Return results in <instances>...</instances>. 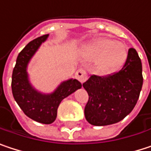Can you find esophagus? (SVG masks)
I'll list each match as a JSON object with an SVG mask.
<instances>
[{
    "label": "esophagus",
    "mask_w": 151,
    "mask_h": 151,
    "mask_svg": "<svg viewBox=\"0 0 151 151\" xmlns=\"http://www.w3.org/2000/svg\"><path fill=\"white\" fill-rule=\"evenodd\" d=\"M87 77H88L87 73L83 68H80L76 72V78L81 83H84L85 81L87 80Z\"/></svg>",
    "instance_id": "1"
}]
</instances>
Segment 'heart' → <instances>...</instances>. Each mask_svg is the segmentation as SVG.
I'll list each match as a JSON object with an SVG mask.
<instances>
[{
    "label": "heart",
    "mask_w": 151,
    "mask_h": 151,
    "mask_svg": "<svg viewBox=\"0 0 151 151\" xmlns=\"http://www.w3.org/2000/svg\"><path fill=\"white\" fill-rule=\"evenodd\" d=\"M85 56L96 61V71L100 76L117 72L128 58V47L122 42L109 37H99L84 48Z\"/></svg>",
    "instance_id": "obj_1"
}]
</instances>
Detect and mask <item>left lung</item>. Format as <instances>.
<instances>
[{
	"label": "left lung",
	"mask_w": 151,
	"mask_h": 151,
	"mask_svg": "<svg viewBox=\"0 0 151 151\" xmlns=\"http://www.w3.org/2000/svg\"><path fill=\"white\" fill-rule=\"evenodd\" d=\"M141 59L129 48L123 68L112 76H91L83 84L88 94L84 109L86 120L95 126H105L123 120L134 109L142 86Z\"/></svg>",
	"instance_id": "8db88e82"
}]
</instances>
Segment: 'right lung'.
Segmentation results:
<instances>
[{
	"label": "right lung",
	"mask_w": 151,
	"mask_h": 151,
	"mask_svg": "<svg viewBox=\"0 0 151 151\" xmlns=\"http://www.w3.org/2000/svg\"><path fill=\"white\" fill-rule=\"evenodd\" d=\"M47 37L48 35H45L31 41L20 52L13 70L11 83L14 98L24 114L34 121L44 124L53 123L61 102L82 88V83L73 78L62 82L49 94L38 91L31 84L28 73V63Z\"/></svg>",
	"instance_id": "right-lung-1"
}]
</instances>
